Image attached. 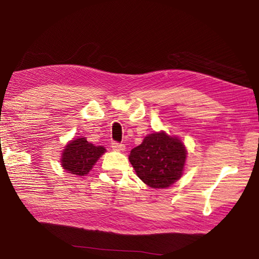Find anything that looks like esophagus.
Segmentation results:
<instances>
[{
	"mask_svg": "<svg viewBox=\"0 0 259 259\" xmlns=\"http://www.w3.org/2000/svg\"><path fill=\"white\" fill-rule=\"evenodd\" d=\"M112 148L114 151L123 152L125 150V145H124V144H120V143L114 142V143H112Z\"/></svg>",
	"mask_w": 259,
	"mask_h": 259,
	"instance_id": "esophagus-1",
	"label": "esophagus"
}]
</instances>
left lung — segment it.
<instances>
[{
	"mask_svg": "<svg viewBox=\"0 0 259 259\" xmlns=\"http://www.w3.org/2000/svg\"><path fill=\"white\" fill-rule=\"evenodd\" d=\"M187 151L177 137L163 131L144 138L131 150L129 161L137 176L153 188H166L182 177Z\"/></svg>",
	"mask_w": 259,
	"mask_h": 259,
	"instance_id": "8db88e82",
	"label": "left lung"
}]
</instances>
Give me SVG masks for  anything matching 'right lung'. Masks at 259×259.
Returning <instances> with one entry per match:
<instances>
[{"label": "right lung", "mask_w": 259, "mask_h": 259, "mask_svg": "<svg viewBox=\"0 0 259 259\" xmlns=\"http://www.w3.org/2000/svg\"><path fill=\"white\" fill-rule=\"evenodd\" d=\"M105 152V147L95 146L85 138H75L65 146L60 160L61 166L69 174L85 176Z\"/></svg>", "instance_id": "1"}]
</instances>
